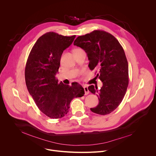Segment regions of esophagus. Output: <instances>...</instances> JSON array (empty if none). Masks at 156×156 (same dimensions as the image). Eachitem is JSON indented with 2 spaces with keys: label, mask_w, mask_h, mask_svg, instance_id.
I'll use <instances>...</instances> for the list:
<instances>
[{
  "label": "esophagus",
  "mask_w": 156,
  "mask_h": 156,
  "mask_svg": "<svg viewBox=\"0 0 156 156\" xmlns=\"http://www.w3.org/2000/svg\"><path fill=\"white\" fill-rule=\"evenodd\" d=\"M83 88H84V94H85V95H87V94H89V93H90V91H89V90H88V88H87V87L86 86H83Z\"/></svg>",
  "instance_id": "34e87169"
}]
</instances>
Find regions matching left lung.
<instances>
[{
  "mask_svg": "<svg viewBox=\"0 0 156 156\" xmlns=\"http://www.w3.org/2000/svg\"><path fill=\"white\" fill-rule=\"evenodd\" d=\"M73 44L85 51L89 67L98 70L97 77L103 84L101 90L97 86L88 87L99 99L91 110L102 115L110 114L120 104L128 86V64L122 46L113 35L102 30L78 36Z\"/></svg>",
  "mask_w": 156,
  "mask_h": 156,
  "instance_id": "8db88e82",
  "label": "left lung"
}]
</instances>
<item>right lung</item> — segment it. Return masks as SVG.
Here are the masks:
<instances>
[{
    "mask_svg": "<svg viewBox=\"0 0 156 156\" xmlns=\"http://www.w3.org/2000/svg\"><path fill=\"white\" fill-rule=\"evenodd\" d=\"M75 36L46 33L37 40L27 62L25 76L28 90L39 109L51 119L64 117L72 100L84 94L83 87L77 82L72 86L58 83L55 77L62 54Z\"/></svg>",
    "mask_w": 156,
    "mask_h": 156,
    "instance_id": "right-lung-1",
    "label": "right lung"
}]
</instances>
